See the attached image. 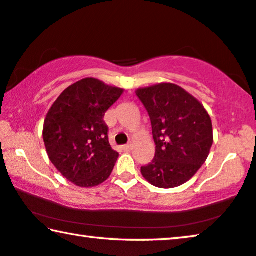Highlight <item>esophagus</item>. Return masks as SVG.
<instances>
[{"mask_svg": "<svg viewBox=\"0 0 256 256\" xmlns=\"http://www.w3.org/2000/svg\"><path fill=\"white\" fill-rule=\"evenodd\" d=\"M123 150H124L125 152H130V150H132V144H125V146H123Z\"/></svg>", "mask_w": 256, "mask_h": 256, "instance_id": "obj_1", "label": "esophagus"}]
</instances>
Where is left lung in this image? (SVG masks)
Instances as JSON below:
<instances>
[{"label": "left lung", "instance_id": "obj_1", "mask_svg": "<svg viewBox=\"0 0 256 256\" xmlns=\"http://www.w3.org/2000/svg\"><path fill=\"white\" fill-rule=\"evenodd\" d=\"M150 118L156 144L144 178L160 188L188 182L207 160L214 142L212 118L204 104L180 86L161 82L136 90Z\"/></svg>", "mask_w": 256, "mask_h": 256}]
</instances>
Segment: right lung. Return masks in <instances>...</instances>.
<instances>
[{
    "mask_svg": "<svg viewBox=\"0 0 256 256\" xmlns=\"http://www.w3.org/2000/svg\"><path fill=\"white\" fill-rule=\"evenodd\" d=\"M124 93L96 78L64 90L46 116L42 136L48 158L63 177L79 188H94L109 178L118 158L104 122L106 110Z\"/></svg>",
    "mask_w": 256,
    "mask_h": 256,
    "instance_id": "1",
    "label": "right lung"
}]
</instances>
